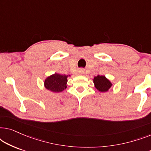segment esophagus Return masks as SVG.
I'll list each match as a JSON object with an SVG mask.
<instances>
[{
    "mask_svg": "<svg viewBox=\"0 0 151 151\" xmlns=\"http://www.w3.org/2000/svg\"><path fill=\"white\" fill-rule=\"evenodd\" d=\"M79 73H80V74H83V73H84V71L83 69H80V71H79Z\"/></svg>",
    "mask_w": 151,
    "mask_h": 151,
    "instance_id": "34e87169",
    "label": "esophagus"
}]
</instances>
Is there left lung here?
I'll use <instances>...</instances> for the list:
<instances>
[{"label":"left lung","mask_w":151,"mask_h":151,"mask_svg":"<svg viewBox=\"0 0 151 151\" xmlns=\"http://www.w3.org/2000/svg\"><path fill=\"white\" fill-rule=\"evenodd\" d=\"M95 87L100 92L108 91L112 86V83L104 76H97L93 78Z\"/></svg>","instance_id":"8db88e82"}]
</instances>
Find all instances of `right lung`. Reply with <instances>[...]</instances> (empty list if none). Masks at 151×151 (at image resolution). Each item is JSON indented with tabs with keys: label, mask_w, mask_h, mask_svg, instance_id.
Wrapping results in <instances>:
<instances>
[{
	"label": "right lung",
	"mask_w": 151,
	"mask_h": 151,
	"mask_svg": "<svg viewBox=\"0 0 151 151\" xmlns=\"http://www.w3.org/2000/svg\"><path fill=\"white\" fill-rule=\"evenodd\" d=\"M67 77L68 76L55 73L45 79V88L54 93L63 91L67 87Z\"/></svg>",
	"instance_id": "1"
}]
</instances>
